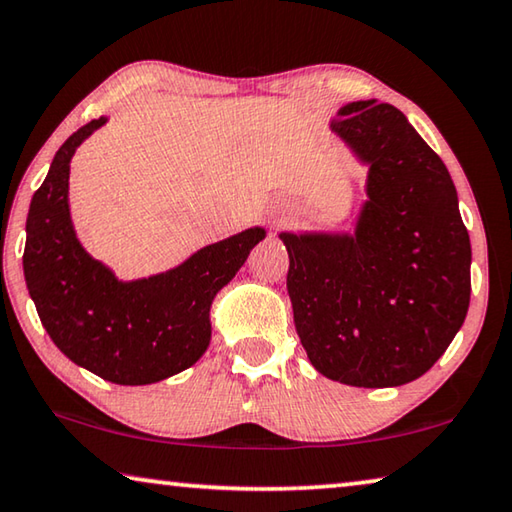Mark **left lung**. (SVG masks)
Returning a JSON list of instances; mask_svg holds the SVG:
<instances>
[{
	"instance_id": "1",
	"label": "left lung",
	"mask_w": 512,
	"mask_h": 512,
	"mask_svg": "<svg viewBox=\"0 0 512 512\" xmlns=\"http://www.w3.org/2000/svg\"><path fill=\"white\" fill-rule=\"evenodd\" d=\"M330 129L369 166L355 232H282L296 332L312 367L399 387L442 358L472 294V246L444 161L403 113L348 102Z\"/></svg>"
}]
</instances>
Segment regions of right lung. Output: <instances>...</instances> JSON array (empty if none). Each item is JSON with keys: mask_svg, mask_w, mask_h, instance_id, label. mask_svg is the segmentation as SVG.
Masks as SVG:
<instances>
[{"mask_svg": "<svg viewBox=\"0 0 512 512\" xmlns=\"http://www.w3.org/2000/svg\"><path fill=\"white\" fill-rule=\"evenodd\" d=\"M104 123V116L91 120L61 145L31 198L24 280L40 323L66 358L109 383L150 385L202 358L212 339V300L266 230L248 227L166 273L118 280L79 243L68 202L72 154Z\"/></svg>", "mask_w": 512, "mask_h": 512, "instance_id": "1", "label": "right lung"}]
</instances>
